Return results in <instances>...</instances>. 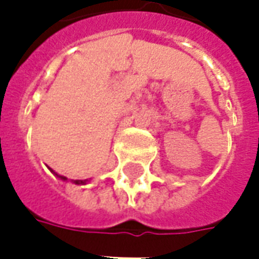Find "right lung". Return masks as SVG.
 <instances>
[{
  "mask_svg": "<svg viewBox=\"0 0 259 259\" xmlns=\"http://www.w3.org/2000/svg\"><path fill=\"white\" fill-rule=\"evenodd\" d=\"M59 178H62V179H66V178H64V176H59ZM74 183H76V185H84L85 180H74Z\"/></svg>",
  "mask_w": 259,
  "mask_h": 259,
  "instance_id": "obj_1",
  "label": "right lung"
}]
</instances>
